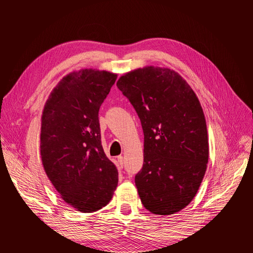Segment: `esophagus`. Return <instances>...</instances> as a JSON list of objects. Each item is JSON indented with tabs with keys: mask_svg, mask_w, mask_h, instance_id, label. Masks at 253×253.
<instances>
[{
	"mask_svg": "<svg viewBox=\"0 0 253 253\" xmlns=\"http://www.w3.org/2000/svg\"><path fill=\"white\" fill-rule=\"evenodd\" d=\"M117 160H118V163H120V165L123 168L124 164H125V160H124L123 155H120V157H117Z\"/></svg>",
	"mask_w": 253,
	"mask_h": 253,
	"instance_id": "1",
	"label": "esophagus"
}]
</instances>
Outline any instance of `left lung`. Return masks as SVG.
I'll use <instances>...</instances> for the list:
<instances>
[{"mask_svg": "<svg viewBox=\"0 0 253 253\" xmlns=\"http://www.w3.org/2000/svg\"><path fill=\"white\" fill-rule=\"evenodd\" d=\"M116 85L141 122L144 159L135 182L143 207L160 215L180 211L195 198L209 160L200 102L186 80L169 68H139Z\"/></svg>", "mask_w": 253, "mask_h": 253, "instance_id": "obj_1", "label": "left lung"}]
</instances>
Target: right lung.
I'll return each instance as SVG.
<instances>
[{
  "label": "right lung",
  "mask_w": 253,
  "mask_h": 253,
  "mask_svg": "<svg viewBox=\"0 0 253 253\" xmlns=\"http://www.w3.org/2000/svg\"><path fill=\"white\" fill-rule=\"evenodd\" d=\"M116 74L82 69L53 89L41 120L40 152L49 179L69 206L94 212L111 201L118 182L115 164L101 143L99 110Z\"/></svg>",
  "instance_id": "add662e5"
}]
</instances>
